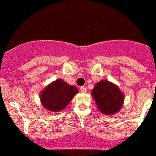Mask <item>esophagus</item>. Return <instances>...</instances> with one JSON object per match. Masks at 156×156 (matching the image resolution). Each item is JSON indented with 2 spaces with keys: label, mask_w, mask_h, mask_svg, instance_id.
<instances>
[{
  "label": "esophagus",
  "mask_w": 156,
  "mask_h": 156,
  "mask_svg": "<svg viewBox=\"0 0 156 156\" xmlns=\"http://www.w3.org/2000/svg\"><path fill=\"white\" fill-rule=\"evenodd\" d=\"M80 90H81V92H82V93H86L87 92V90L85 87H80Z\"/></svg>",
  "instance_id": "34e87169"
}]
</instances>
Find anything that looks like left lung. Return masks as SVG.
Wrapping results in <instances>:
<instances>
[{
    "label": "left lung",
    "instance_id": "1",
    "mask_svg": "<svg viewBox=\"0 0 156 156\" xmlns=\"http://www.w3.org/2000/svg\"><path fill=\"white\" fill-rule=\"evenodd\" d=\"M91 94L97 107L103 114L112 115L118 112L123 105L122 93L117 86L108 81L97 83Z\"/></svg>",
    "mask_w": 156,
    "mask_h": 156
}]
</instances>
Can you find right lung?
<instances>
[{
    "label": "right lung",
    "mask_w": 156,
    "mask_h": 156,
    "mask_svg": "<svg viewBox=\"0 0 156 156\" xmlns=\"http://www.w3.org/2000/svg\"><path fill=\"white\" fill-rule=\"evenodd\" d=\"M78 92L75 86L69 85L62 79L53 81L41 94V101L47 109L53 112L62 111Z\"/></svg>",
    "instance_id": "obj_1"
}]
</instances>
